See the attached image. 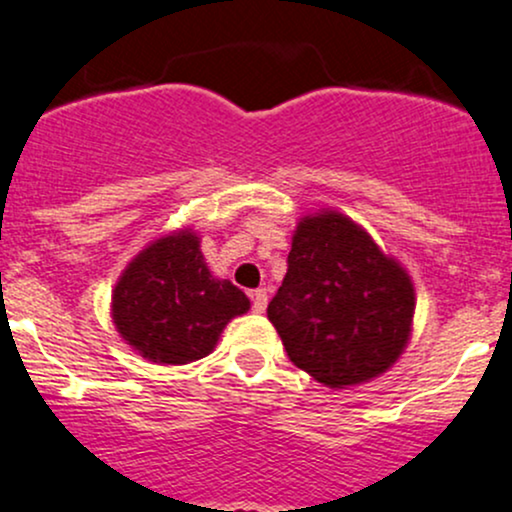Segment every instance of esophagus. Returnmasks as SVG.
<instances>
[{
  "instance_id": "obj_1",
  "label": "esophagus",
  "mask_w": 512,
  "mask_h": 512,
  "mask_svg": "<svg viewBox=\"0 0 512 512\" xmlns=\"http://www.w3.org/2000/svg\"><path fill=\"white\" fill-rule=\"evenodd\" d=\"M268 304V292L263 290V287H258V290L251 292V309H254L256 314H261L263 309H266Z\"/></svg>"
}]
</instances>
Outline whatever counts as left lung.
Wrapping results in <instances>:
<instances>
[{
	"label": "left lung",
	"mask_w": 512,
	"mask_h": 512,
	"mask_svg": "<svg viewBox=\"0 0 512 512\" xmlns=\"http://www.w3.org/2000/svg\"><path fill=\"white\" fill-rule=\"evenodd\" d=\"M413 285L353 220L304 217L268 304L287 358L326 387L382 375L409 341Z\"/></svg>",
	"instance_id": "1"
}]
</instances>
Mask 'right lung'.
Masks as SVG:
<instances>
[{
	"label": "right lung",
	"instance_id": "obj_1",
	"mask_svg": "<svg viewBox=\"0 0 512 512\" xmlns=\"http://www.w3.org/2000/svg\"><path fill=\"white\" fill-rule=\"evenodd\" d=\"M246 309L249 297L237 285L212 278L191 232L147 246L113 290L120 336L145 358L166 365L205 358L227 321Z\"/></svg>",
	"mask_w": 512,
	"mask_h": 512
}]
</instances>
